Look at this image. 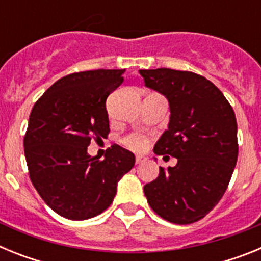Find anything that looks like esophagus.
Wrapping results in <instances>:
<instances>
[{
  "label": "esophagus",
  "mask_w": 261,
  "mask_h": 261,
  "mask_svg": "<svg viewBox=\"0 0 261 261\" xmlns=\"http://www.w3.org/2000/svg\"><path fill=\"white\" fill-rule=\"evenodd\" d=\"M145 161H146V156H144V155L136 156V165H141V163H144Z\"/></svg>",
  "instance_id": "34e87169"
}]
</instances>
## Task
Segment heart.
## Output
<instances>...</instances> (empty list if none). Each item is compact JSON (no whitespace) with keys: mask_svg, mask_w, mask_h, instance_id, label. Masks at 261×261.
<instances>
[{"mask_svg":"<svg viewBox=\"0 0 261 261\" xmlns=\"http://www.w3.org/2000/svg\"><path fill=\"white\" fill-rule=\"evenodd\" d=\"M147 141H149L147 136L142 135V133H132V135H128L123 140L125 146H128L129 149H132V150L136 151L142 150L146 146Z\"/></svg>","mask_w":261,"mask_h":261,"instance_id":"heart-1","label":"heart"}]
</instances>
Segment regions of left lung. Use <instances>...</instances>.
I'll list each match as a JSON object with an SVG mask.
<instances>
[{"instance_id":"8db88e82","label":"left lung","mask_w":261,"mask_h":261,"mask_svg":"<svg viewBox=\"0 0 261 261\" xmlns=\"http://www.w3.org/2000/svg\"><path fill=\"white\" fill-rule=\"evenodd\" d=\"M140 74L170 103L168 129L154 153L177 159L175 167H159L145 196L163 220L193 223L218 204L231 179L238 159L234 110L216 85L192 71L159 68Z\"/></svg>"}]
</instances>
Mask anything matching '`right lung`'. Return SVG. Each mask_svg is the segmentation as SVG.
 I'll list each match as a JSON object with an SVG mask.
<instances>
[{"label": "right lung", "instance_id": "1", "mask_svg": "<svg viewBox=\"0 0 261 261\" xmlns=\"http://www.w3.org/2000/svg\"><path fill=\"white\" fill-rule=\"evenodd\" d=\"M124 69H98L60 78L32 107L23 140L30 179L52 211L87 220L112 204L117 181L135 154L114 144L105 159L90 156L91 140L107 138L106 100L123 84Z\"/></svg>", "mask_w": 261, "mask_h": 261}]
</instances>
